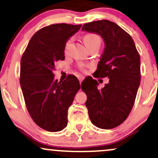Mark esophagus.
Here are the masks:
<instances>
[{
    "instance_id": "1",
    "label": "esophagus",
    "mask_w": 158,
    "mask_h": 158,
    "mask_svg": "<svg viewBox=\"0 0 158 158\" xmlns=\"http://www.w3.org/2000/svg\"><path fill=\"white\" fill-rule=\"evenodd\" d=\"M78 79H79V82H80V84H81V81H83V79H84V77H82V76H80V77H78Z\"/></svg>"
}]
</instances>
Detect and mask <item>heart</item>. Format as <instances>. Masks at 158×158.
I'll use <instances>...</instances> for the list:
<instances>
[{
	"instance_id": "obj_1",
	"label": "heart",
	"mask_w": 158,
	"mask_h": 158,
	"mask_svg": "<svg viewBox=\"0 0 158 158\" xmlns=\"http://www.w3.org/2000/svg\"><path fill=\"white\" fill-rule=\"evenodd\" d=\"M83 41H84L85 44L86 46H89V45H91L93 44H95V43H99L100 44L101 43V39L96 34H93V33H89L85 35L84 37H83ZM72 42V39H70L68 41L66 42V44H65V50H67L69 48L70 44ZM85 68V65L84 64H81L80 65V68L81 70H84Z\"/></svg>"
}]
</instances>
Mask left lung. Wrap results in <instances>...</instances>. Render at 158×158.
<instances>
[{"label": "left lung", "instance_id": "8db88e82", "mask_svg": "<svg viewBox=\"0 0 158 158\" xmlns=\"http://www.w3.org/2000/svg\"><path fill=\"white\" fill-rule=\"evenodd\" d=\"M81 30L104 41L95 77H108L109 81L99 90L98 81L90 77L82 81L81 90L92 123L110 129L122 124L132 109L140 81V59L131 35L117 23L100 20L85 23Z\"/></svg>", "mask_w": 158, "mask_h": 158}]
</instances>
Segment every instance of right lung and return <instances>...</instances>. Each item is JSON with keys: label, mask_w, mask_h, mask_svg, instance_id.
Returning a JSON list of instances; mask_svg holds the SVG:
<instances>
[{"label": "right lung", "mask_w": 158, "mask_h": 158, "mask_svg": "<svg viewBox=\"0 0 158 158\" xmlns=\"http://www.w3.org/2000/svg\"><path fill=\"white\" fill-rule=\"evenodd\" d=\"M81 25L56 23L36 32L21 60L20 84L32 119L46 131L56 132L68 125V110L80 89L75 76L55 79L53 70L64 60L66 42Z\"/></svg>", "instance_id": "1"}]
</instances>
